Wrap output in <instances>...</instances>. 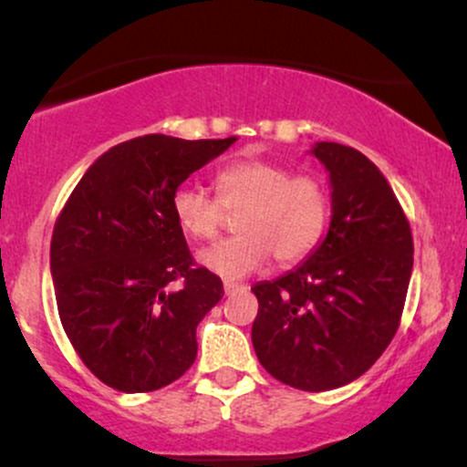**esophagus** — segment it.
Wrapping results in <instances>:
<instances>
[{
    "label": "esophagus",
    "instance_id": "obj_1",
    "mask_svg": "<svg viewBox=\"0 0 467 467\" xmlns=\"http://www.w3.org/2000/svg\"><path fill=\"white\" fill-rule=\"evenodd\" d=\"M237 289H244V285H241V283L223 281V292H226V294H233V292H237Z\"/></svg>",
    "mask_w": 467,
    "mask_h": 467
}]
</instances>
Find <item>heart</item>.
Masks as SVG:
<instances>
[{
  "label": "heart",
  "instance_id": "b5f03b06",
  "mask_svg": "<svg viewBox=\"0 0 467 467\" xmlns=\"http://www.w3.org/2000/svg\"><path fill=\"white\" fill-rule=\"evenodd\" d=\"M217 197L197 186H180L171 200L175 223L192 239H211L223 223V211H239V234L206 245L197 264L213 275L237 281L261 270L272 254L281 265L305 259L323 239L331 215L325 182L292 175L272 160H237L215 175Z\"/></svg>",
  "mask_w": 467,
  "mask_h": 467
}]
</instances>
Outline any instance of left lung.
<instances>
[{
  "label": "left lung",
  "instance_id": "left-lung-1",
  "mask_svg": "<svg viewBox=\"0 0 467 467\" xmlns=\"http://www.w3.org/2000/svg\"><path fill=\"white\" fill-rule=\"evenodd\" d=\"M331 189L327 234L307 259L252 285V345L278 382L331 390L373 367L398 331L412 272L409 219L382 171L358 149L316 142Z\"/></svg>",
  "mask_w": 467,
  "mask_h": 467
}]
</instances>
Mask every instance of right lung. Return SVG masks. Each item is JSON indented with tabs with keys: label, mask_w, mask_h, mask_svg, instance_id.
Segmentation results:
<instances>
[{
	"label": "right lung",
	"mask_w": 467,
	"mask_h": 467,
	"mask_svg": "<svg viewBox=\"0 0 467 467\" xmlns=\"http://www.w3.org/2000/svg\"><path fill=\"white\" fill-rule=\"evenodd\" d=\"M233 142L133 138L100 155L69 195L50 245L57 307L80 360L107 387L147 393L195 362L197 325L223 285L192 265L171 200Z\"/></svg>",
	"instance_id": "obj_1"
}]
</instances>
